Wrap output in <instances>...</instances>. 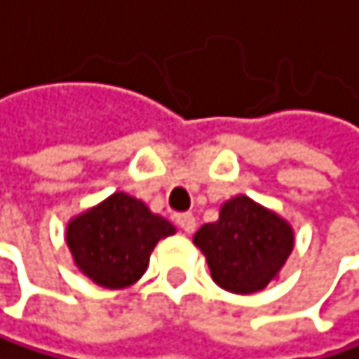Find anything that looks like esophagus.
<instances>
[{
	"mask_svg": "<svg viewBox=\"0 0 359 359\" xmlns=\"http://www.w3.org/2000/svg\"><path fill=\"white\" fill-rule=\"evenodd\" d=\"M176 224L181 226L183 232L191 234L196 230V217L191 213H183V215H176Z\"/></svg>",
	"mask_w": 359,
	"mask_h": 359,
	"instance_id": "1",
	"label": "esophagus"
}]
</instances>
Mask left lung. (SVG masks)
<instances>
[{
  "instance_id": "left-lung-1",
  "label": "left lung",
  "mask_w": 359,
  "mask_h": 359,
  "mask_svg": "<svg viewBox=\"0 0 359 359\" xmlns=\"http://www.w3.org/2000/svg\"><path fill=\"white\" fill-rule=\"evenodd\" d=\"M211 269V278L228 293L252 295L280 278L295 248L291 222L245 194L219 206L217 222L194 234Z\"/></svg>"
}]
</instances>
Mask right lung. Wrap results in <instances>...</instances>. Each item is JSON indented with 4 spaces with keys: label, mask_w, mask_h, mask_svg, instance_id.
Returning a JSON list of instances; mask_svg holds the SVG:
<instances>
[{
    "label": "right lung",
    "mask_w": 359,
    "mask_h": 359,
    "mask_svg": "<svg viewBox=\"0 0 359 359\" xmlns=\"http://www.w3.org/2000/svg\"><path fill=\"white\" fill-rule=\"evenodd\" d=\"M174 232L176 228L140 198L116 191L68 219L66 245L86 278L118 291L146 273L155 245Z\"/></svg>",
    "instance_id": "add662e5"
}]
</instances>
